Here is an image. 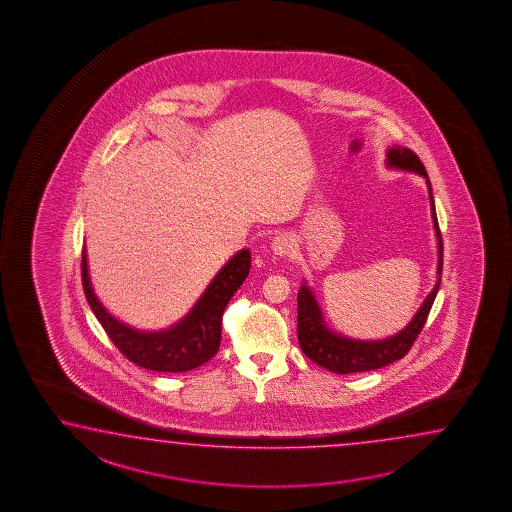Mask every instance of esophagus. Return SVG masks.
Listing matches in <instances>:
<instances>
[{
	"instance_id": "obj_1",
	"label": "esophagus",
	"mask_w": 512,
	"mask_h": 512,
	"mask_svg": "<svg viewBox=\"0 0 512 512\" xmlns=\"http://www.w3.org/2000/svg\"><path fill=\"white\" fill-rule=\"evenodd\" d=\"M296 249V243L292 240V236H289L287 232H281L278 236H274L272 240V251L278 256H287Z\"/></svg>"
}]
</instances>
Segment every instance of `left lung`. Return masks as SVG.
Returning a JSON list of instances; mask_svg holds the SVG:
<instances>
[{"mask_svg":"<svg viewBox=\"0 0 512 512\" xmlns=\"http://www.w3.org/2000/svg\"><path fill=\"white\" fill-rule=\"evenodd\" d=\"M387 167L396 171L416 172L427 181L429 198H431L432 223L438 240V281L429 296L421 303L420 309L409 321V325L394 336L383 338V340H354L343 334L332 331L325 323L320 303L316 300L314 292L303 283L298 292V341L301 351L309 360L318 363L327 371L336 374H351V372L374 371L389 365L392 361H398L411 351L412 343L418 338L427 316L431 312L432 303L438 294L441 281V261H443V245H441L440 227L434 209V198H432L431 181L427 171L423 167L420 158L405 147L394 145L387 151Z\"/></svg>","mask_w":512,"mask_h":512,"instance_id":"left-lung-1","label":"left lung"}]
</instances>
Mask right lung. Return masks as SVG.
<instances>
[{"label":"right lung","instance_id":"add662e5","mask_svg":"<svg viewBox=\"0 0 512 512\" xmlns=\"http://www.w3.org/2000/svg\"><path fill=\"white\" fill-rule=\"evenodd\" d=\"M251 271L249 249L236 252L220 272L212 278L209 287L194 303L187 316L163 331H140L114 318L92 289L87 265V252L81 256V281L85 298L92 312L109 334L112 343L127 360L143 369L158 372H185L200 367L214 358L220 349L221 316L227 303L238 291Z\"/></svg>","mask_w":512,"mask_h":512}]
</instances>
